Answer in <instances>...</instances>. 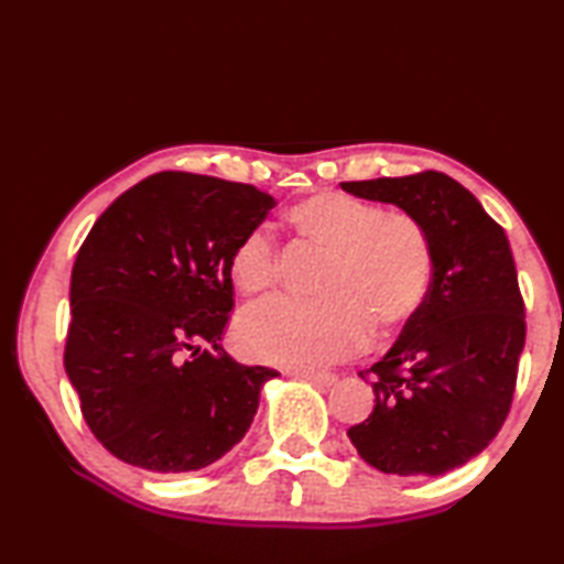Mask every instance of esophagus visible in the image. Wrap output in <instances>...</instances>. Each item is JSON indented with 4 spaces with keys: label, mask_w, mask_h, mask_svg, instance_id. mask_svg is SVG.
<instances>
[{
    "label": "esophagus",
    "mask_w": 564,
    "mask_h": 564,
    "mask_svg": "<svg viewBox=\"0 0 564 564\" xmlns=\"http://www.w3.org/2000/svg\"><path fill=\"white\" fill-rule=\"evenodd\" d=\"M291 376L301 378V380H308V383H316V386H333L336 383V376L333 373H321V370H305V368H295V370H289Z\"/></svg>",
    "instance_id": "1"
}]
</instances>
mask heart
I'll return each mask as SVG.
<instances>
[{
	"label": "heart",
	"mask_w": 564,
	"mask_h": 564,
	"mask_svg": "<svg viewBox=\"0 0 564 564\" xmlns=\"http://www.w3.org/2000/svg\"><path fill=\"white\" fill-rule=\"evenodd\" d=\"M285 224L323 256L313 289L318 303H273L238 323L248 358L273 366H318L348 356L370 338L386 340L423 308L433 283V246L415 218L378 204L316 191L285 212ZM228 279L248 301L269 299L275 251L261 231L228 256Z\"/></svg>",
	"instance_id": "heart-1"
}]
</instances>
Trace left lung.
Wrapping results in <instances>:
<instances>
[{
	"label": "left lung",
	"mask_w": 564,
	"mask_h": 564,
	"mask_svg": "<svg viewBox=\"0 0 564 564\" xmlns=\"http://www.w3.org/2000/svg\"><path fill=\"white\" fill-rule=\"evenodd\" d=\"M340 188L415 218L435 259L423 308L370 368L376 405L350 443L388 475L455 470L498 435L518 380L524 305L508 236L441 171Z\"/></svg>",
	"instance_id": "left-lung-1"
}]
</instances>
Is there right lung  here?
Wrapping results in <instances>:
<instances>
[{
	"label": "right lung",
	"mask_w": 564,
	"mask_h": 564,
	"mask_svg": "<svg viewBox=\"0 0 564 564\" xmlns=\"http://www.w3.org/2000/svg\"><path fill=\"white\" fill-rule=\"evenodd\" d=\"M273 206L248 184L161 171L91 226L72 269L64 368L91 433L119 460L202 470L248 433L279 373L221 346L228 256Z\"/></svg>",
	"instance_id": "obj_1"
}]
</instances>
